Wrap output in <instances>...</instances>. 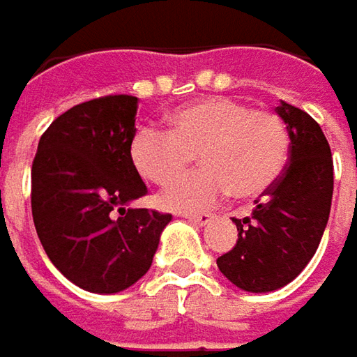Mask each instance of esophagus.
I'll list each match as a JSON object with an SVG mask.
<instances>
[{
	"label": "esophagus",
	"instance_id": "obj_1",
	"mask_svg": "<svg viewBox=\"0 0 357 357\" xmlns=\"http://www.w3.org/2000/svg\"><path fill=\"white\" fill-rule=\"evenodd\" d=\"M184 218L188 220V222H192L196 226H206L208 222L212 220V214H184Z\"/></svg>",
	"mask_w": 357,
	"mask_h": 357
}]
</instances>
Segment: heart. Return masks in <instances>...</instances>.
<instances>
[{
	"label": "heart",
	"instance_id": "1",
	"mask_svg": "<svg viewBox=\"0 0 357 357\" xmlns=\"http://www.w3.org/2000/svg\"><path fill=\"white\" fill-rule=\"evenodd\" d=\"M167 123V131L137 129L129 157L135 171L157 186L183 178L198 159L200 173L161 195L169 210H202L229 192L236 200L259 198L277 184L289 161L287 121L240 100L202 98L174 109Z\"/></svg>",
	"mask_w": 357,
	"mask_h": 357
}]
</instances>
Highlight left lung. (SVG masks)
<instances>
[{"mask_svg": "<svg viewBox=\"0 0 357 357\" xmlns=\"http://www.w3.org/2000/svg\"><path fill=\"white\" fill-rule=\"evenodd\" d=\"M291 131L289 165L250 216L234 218L236 245L218 257V269L236 287L267 293L291 283L317 253L334 190V162L322 129L305 109L281 104Z\"/></svg>", "mask_w": 357, "mask_h": 357, "instance_id": "1", "label": "left lung"}]
</instances>
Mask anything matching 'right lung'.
Listing matches in <instances>:
<instances>
[{"instance_id":"right-lung-1","label":"right lung","mask_w":357,"mask_h":357,"mask_svg":"<svg viewBox=\"0 0 357 357\" xmlns=\"http://www.w3.org/2000/svg\"><path fill=\"white\" fill-rule=\"evenodd\" d=\"M137 107L139 98L128 94L70 107L40 135L33 159L31 210L43 250L90 293H119L139 281L171 222L149 208L126 210L147 195L129 157Z\"/></svg>"}]
</instances>
